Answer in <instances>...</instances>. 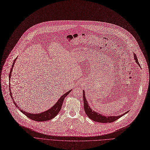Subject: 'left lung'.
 Listing matches in <instances>:
<instances>
[{"instance_id":"left-lung-1","label":"left lung","mask_w":150,"mask_h":150,"mask_svg":"<svg viewBox=\"0 0 150 150\" xmlns=\"http://www.w3.org/2000/svg\"><path fill=\"white\" fill-rule=\"evenodd\" d=\"M134 60H135V62H136L137 65L140 66V64L138 62V59H137L136 55H135V54H134ZM83 98L84 110H85V113H86L87 115L89 117V118H90L93 121H95V122H99V123H112L113 122H115V120H118L120 117H123L127 113V112H125V113L122 114L121 115H118V116H104V115H101V114H100V113H97L96 112L91 109V108H90L88 104L86 98H85L84 91H83Z\"/></svg>"}]
</instances>
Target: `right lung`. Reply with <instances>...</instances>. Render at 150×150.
Here are the masks:
<instances>
[{"instance_id":"add662e5","label":"right lung","mask_w":150,"mask_h":150,"mask_svg":"<svg viewBox=\"0 0 150 150\" xmlns=\"http://www.w3.org/2000/svg\"><path fill=\"white\" fill-rule=\"evenodd\" d=\"M17 59V58H16ZM16 59L14 60L13 63V65L12 67L11 68L10 70V75H9V80L10 81V77H11V72H12V70H13V68L14 66V63H15ZM10 83H9L10 84ZM71 90L65 93V94L63 95H62L60 98L59 99L58 101L57 102L55 105L54 106H52L51 109H49V110L44 112H42L40 113H36V114H33V113H27L25 111L23 110L22 109H19V107L18 106V105L16 104V103L15 102V101H13L14 104L17 107V108L19 109V110L22 112L23 113H24L25 115H26L28 118H29L30 119L32 120H35V121H37V122H45V121H48L51 120L52 118H54L57 114L59 113V112H60L61 108H62V104L63 103L64 101V99L68 95V93H69L70 91ZM10 96L12 97V93H11V89L10 88Z\"/></svg>"}]
</instances>
